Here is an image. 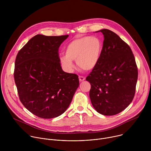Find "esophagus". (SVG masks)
I'll list each match as a JSON object with an SVG mask.
<instances>
[{"label":"esophagus","mask_w":151,"mask_h":151,"mask_svg":"<svg viewBox=\"0 0 151 151\" xmlns=\"http://www.w3.org/2000/svg\"><path fill=\"white\" fill-rule=\"evenodd\" d=\"M85 79V78L84 76H79V80L80 82H82Z\"/></svg>","instance_id":"1"}]
</instances>
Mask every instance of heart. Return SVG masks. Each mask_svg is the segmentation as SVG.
I'll return each mask as SVG.
<instances>
[{
  "mask_svg": "<svg viewBox=\"0 0 151 151\" xmlns=\"http://www.w3.org/2000/svg\"><path fill=\"white\" fill-rule=\"evenodd\" d=\"M103 42L96 36H83L75 39L66 47V55L60 58L62 66L69 72H73L76 60L78 66L86 71L93 69L100 59Z\"/></svg>",
  "mask_w": 151,
  "mask_h": 151,
  "instance_id": "obj_1",
  "label": "heart"
}]
</instances>
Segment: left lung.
Wrapping results in <instances>:
<instances>
[{
  "label": "left lung",
  "instance_id": "left-lung-1",
  "mask_svg": "<svg viewBox=\"0 0 151 151\" xmlns=\"http://www.w3.org/2000/svg\"><path fill=\"white\" fill-rule=\"evenodd\" d=\"M104 35L103 51L97 65L86 80L91 84L90 97L99 114L112 116L124 110L135 94L138 70L129 45L108 29Z\"/></svg>",
  "mask_w": 151,
  "mask_h": 151
}]
</instances>
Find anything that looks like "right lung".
Wrapping results in <instances>:
<instances>
[{
	"mask_svg": "<svg viewBox=\"0 0 151 151\" xmlns=\"http://www.w3.org/2000/svg\"><path fill=\"white\" fill-rule=\"evenodd\" d=\"M68 36L37 35L16 57L14 76L19 100L38 117L50 119L63 114L79 87L78 76L61 67L58 48Z\"/></svg>",
	"mask_w": 151,
	"mask_h": 151,
	"instance_id": "1",
	"label": "right lung"
}]
</instances>
